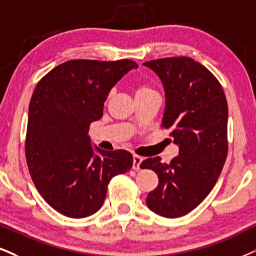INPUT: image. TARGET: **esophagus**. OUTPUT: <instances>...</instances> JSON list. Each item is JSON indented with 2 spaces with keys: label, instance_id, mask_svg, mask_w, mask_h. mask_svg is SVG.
Returning a JSON list of instances; mask_svg holds the SVG:
<instances>
[{
  "label": "esophagus",
  "instance_id": "esophagus-1",
  "mask_svg": "<svg viewBox=\"0 0 256 256\" xmlns=\"http://www.w3.org/2000/svg\"><path fill=\"white\" fill-rule=\"evenodd\" d=\"M144 158L138 156V154H133V168L134 170H138L140 168L141 162H142Z\"/></svg>",
  "mask_w": 256,
  "mask_h": 256
}]
</instances>
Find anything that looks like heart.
<instances>
[{
	"instance_id": "obj_1",
	"label": "heart",
	"mask_w": 256,
	"mask_h": 256,
	"mask_svg": "<svg viewBox=\"0 0 256 256\" xmlns=\"http://www.w3.org/2000/svg\"><path fill=\"white\" fill-rule=\"evenodd\" d=\"M150 91H153L150 89L148 85H138V89H136V94H146V92H150Z\"/></svg>"
}]
</instances>
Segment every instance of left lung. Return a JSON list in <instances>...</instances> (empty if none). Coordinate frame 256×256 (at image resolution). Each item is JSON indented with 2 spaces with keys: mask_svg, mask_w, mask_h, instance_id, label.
<instances>
[{
  "mask_svg": "<svg viewBox=\"0 0 256 256\" xmlns=\"http://www.w3.org/2000/svg\"><path fill=\"white\" fill-rule=\"evenodd\" d=\"M164 84L166 108L162 127L179 146L171 162L148 158L159 184L146 203L158 215L176 218L200 205L215 186L228 156V103L222 85L205 66L188 56L144 62Z\"/></svg>",
  "mask_w": 256,
  "mask_h": 256,
  "instance_id": "8db88e82",
  "label": "left lung"
}]
</instances>
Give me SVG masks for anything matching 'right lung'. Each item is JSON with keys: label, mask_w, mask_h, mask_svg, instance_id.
<instances>
[{"label": "right lung", "mask_w": 256, "mask_h": 256, "mask_svg": "<svg viewBox=\"0 0 256 256\" xmlns=\"http://www.w3.org/2000/svg\"><path fill=\"white\" fill-rule=\"evenodd\" d=\"M130 59H72L44 76L32 94L24 153L32 180L62 215L83 218L100 209L112 176L128 172L133 156L91 147L90 124L102 118L109 91L136 68Z\"/></svg>", "instance_id": "right-lung-1"}]
</instances>
